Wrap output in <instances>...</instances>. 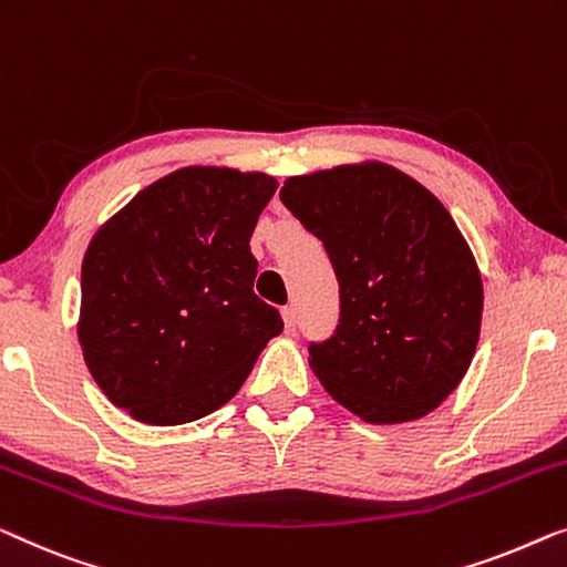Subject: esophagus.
<instances>
[{
    "mask_svg": "<svg viewBox=\"0 0 567 567\" xmlns=\"http://www.w3.org/2000/svg\"><path fill=\"white\" fill-rule=\"evenodd\" d=\"M281 315H284L286 332H297V309H293V307H284Z\"/></svg>",
    "mask_w": 567,
    "mask_h": 567,
    "instance_id": "esophagus-1",
    "label": "esophagus"
}]
</instances>
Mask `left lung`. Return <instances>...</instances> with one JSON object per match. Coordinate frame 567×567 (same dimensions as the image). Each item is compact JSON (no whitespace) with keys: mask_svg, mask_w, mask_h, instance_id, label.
<instances>
[{"mask_svg":"<svg viewBox=\"0 0 567 567\" xmlns=\"http://www.w3.org/2000/svg\"><path fill=\"white\" fill-rule=\"evenodd\" d=\"M281 202L322 240L340 284V324L309 344L324 391L368 424L434 412L471 368L483 281L437 196L381 161L291 176Z\"/></svg>","mask_w":567,"mask_h":567,"instance_id":"left-lung-1","label":"left lung"}]
</instances>
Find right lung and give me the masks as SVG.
Returning <instances> with one entry per match:
<instances>
[{
	"label": "right lung",
	"mask_w": 567,
	"mask_h": 567,
	"mask_svg": "<svg viewBox=\"0 0 567 567\" xmlns=\"http://www.w3.org/2000/svg\"><path fill=\"white\" fill-rule=\"evenodd\" d=\"M278 182L186 166L96 229L81 264L79 344L114 406L153 426L202 420L240 391L284 319L252 293L250 235Z\"/></svg>",
	"instance_id": "add662e5"
}]
</instances>
